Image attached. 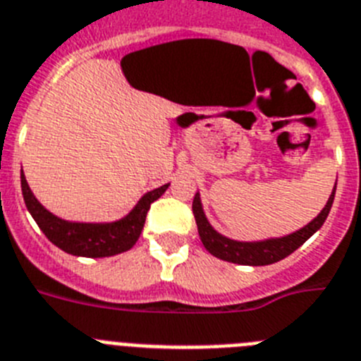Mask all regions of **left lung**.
I'll list each match as a JSON object with an SVG mask.
<instances>
[{
  "mask_svg": "<svg viewBox=\"0 0 361 361\" xmlns=\"http://www.w3.org/2000/svg\"><path fill=\"white\" fill-rule=\"evenodd\" d=\"M334 193L336 186L332 190L331 197H329L325 208L307 226H303L301 230H298L294 233H288V235L272 237V239H263V241H235V239H230V237L219 233L208 223V219H206L199 192L193 197L192 208L202 245H204V248L212 255H215L219 259L228 261V263L248 264V267H264V264H272L285 259L286 255H290L292 252L298 250L310 235L318 232L319 228L323 226V223H325L329 212H331L332 202H334Z\"/></svg>",
  "mask_w": 361,
  "mask_h": 361,
  "instance_id": "8db88e82",
  "label": "left lung"
}]
</instances>
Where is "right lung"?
Instances as JSON below:
<instances>
[{
    "label": "right lung",
    "mask_w": 361,
    "mask_h": 361,
    "mask_svg": "<svg viewBox=\"0 0 361 361\" xmlns=\"http://www.w3.org/2000/svg\"><path fill=\"white\" fill-rule=\"evenodd\" d=\"M169 183L144 193L135 208L118 221L111 223H76L56 217L42 206V202L30 192L27 178L21 169V192L27 210L32 215L49 241L56 245L60 250L78 257H111L133 248L135 243L142 233L146 215L151 202L157 201L168 190Z\"/></svg>",
    "instance_id": "obj_1"
}]
</instances>
